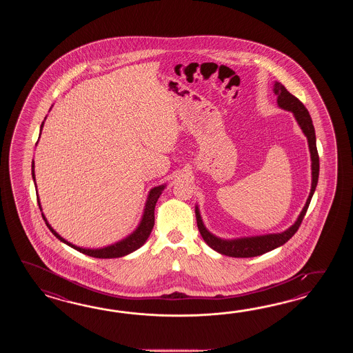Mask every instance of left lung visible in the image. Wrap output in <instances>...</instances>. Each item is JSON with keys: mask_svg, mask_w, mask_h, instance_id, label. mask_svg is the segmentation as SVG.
Wrapping results in <instances>:
<instances>
[{"mask_svg": "<svg viewBox=\"0 0 353 353\" xmlns=\"http://www.w3.org/2000/svg\"><path fill=\"white\" fill-rule=\"evenodd\" d=\"M274 93L278 97V105L280 108L289 111L294 114L295 120L301 128L303 134L307 136V146L310 151V160H312V188L307 196L305 205L300 212L299 217L284 232L269 233L261 236H251V237H240L225 240L214 236L213 233L207 230V227L203 223L202 216L198 205H195V217L198 230L202 234L203 240L214 251L219 252L221 255L231 256V257H255L269 252L274 248H280L288 241L293 237L298 231L303 218L307 213L309 203L312 201V196L314 194L318 176H319V157L316 151V143H315V131L313 126V121L310 119V114L307 108L300 102L298 98L293 96L290 92H288L285 87L281 83H274Z\"/></svg>", "mask_w": 353, "mask_h": 353, "instance_id": "8db88e82", "label": "left lung"}]
</instances>
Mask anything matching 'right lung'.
Segmentation results:
<instances>
[{"instance_id":"1","label":"right lung","mask_w":353,"mask_h":353,"mask_svg":"<svg viewBox=\"0 0 353 353\" xmlns=\"http://www.w3.org/2000/svg\"><path fill=\"white\" fill-rule=\"evenodd\" d=\"M44 121H43V123H41V126H40V135H41V130H43V126H44ZM39 137H40V136H39ZM34 169H35V165H34V160H32V164H31V175H32L34 183H35V188H37L35 170H34ZM165 187V184H163V185L152 188L150 192H149L148 199H146V203H145V208H143V217H141V221H140L139 225L136 227L135 231L132 233H130L128 237H125L123 240L114 242L112 245L105 246V248H84L75 246L73 243H70L69 241L63 239L59 233L57 232L53 227L49 225V222H48V219H46V216H44V213H41V216L44 218L48 228L52 231V233H53L54 236H55L58 240L64 242L65 245L70 246L72 248H74L77 251L82 252L84 255L97 257V259H116V257H122V256L128 255V254L136 251L137 248H141L143 243L146 242V240L149 239L151 231H152V227H154V223H155V216H154L155 205H157V202H158L159 196L161 195ZM37 196H38L39 208H40V210H41L40 201H39V194H37Z\"/></svg>"}]
</instances>
